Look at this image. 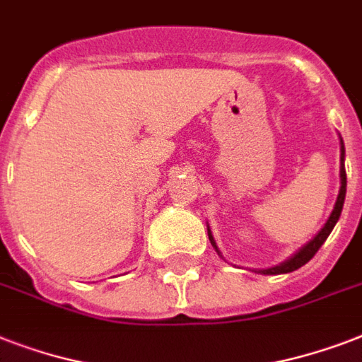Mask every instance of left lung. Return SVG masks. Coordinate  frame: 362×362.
<instances>
[{"mask_svg": "<svg viewBox=\"0 0 362 362\" xmlns=\"http://www.w3.org/2000/svg\"><path fill=\"white\" fill-rule=\"evenodd\" d=\"M344 152H346V150H344V142H342V146H340V184H342V186H340V193H338L334 210H332L331 218L327 220L325 227L315 235L314 240H310L308 244H306L300 252L295 253L291 259H287L286 263L278 264V267H272V269L261 270L263 274H287V272H293V270L300 269L303 264H306L310 259L314 257L315 253H317V250L323 246V242L327 240V237L331 235V231L334 229V226H337L338 218H340V212H342V206H344V199H346V167H344ZM209 238L210 242H212V246L216 247V242L214 238H212V235H210V231H209ZM216 250H218V247H216Z\"/></svg>", "mask_w": 362, "mask_h": 362, "instance_id": "8db88e82", "label": "left lung"}]
</instances>
